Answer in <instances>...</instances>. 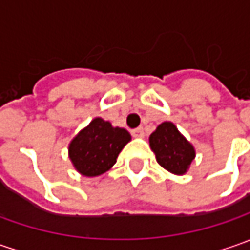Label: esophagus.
<instances>
[{
    "label": "esophagus",
    "mask_w": 250,
    "mask_h": 250,
    "mask_svg": "<svg viewBox=\"0 0 250 250\" xmlns=\"http://www.w3.org/2000/svg\"><path fill=\"white\" fill-rule=\"evenodd\" d=\"M132 135L135 136V138H143L145 136V129L139 126V128H135V129H132Z\"/></svg>",
    "instance_id": "34e87169"
}]
</instances>
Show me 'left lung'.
Returning <instances> with one entry per match:
<instances>
[{
	"mask_svg": "<svg viewBox=\"0 0 250 250\" xmlns=\"http://www.w3.org/2000/svg\"><path fill=\"white\" fill-rule=\"evenodd\" d=\"M150 146L157 163L172 174H185L195 159V149L172 122H163L150 135Z\"/></svg>",
	"mask_w": 250,
	"mask_h": 250,
	"instance_id": "1",
	"label": "left lung"
}]
</instances>
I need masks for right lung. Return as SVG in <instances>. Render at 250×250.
<instances>
[{
  "label": "right lung",
  "mask_w": 250,
  "mask_h": 250,
  "mask_svg": "<svg viewBox=\"0 0 250 250\" xmlns=\"http://www.w3.org/2000/svg\"><path fill=\"white\" fill-rule=\"evenodd\" d=\"M130 140L128 130L114 128L110 122L94 118L69 145V157L75 168L86 177L108 171L124 146Z\"/></svg>",
  "instance_id": "1"
}]
</instances>
